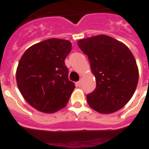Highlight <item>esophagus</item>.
Here are the masks:
<instances>
[{
    "instance_id": "34e87169",
    "label": "esophagus",
    "mask_w": 149,
    "mask_h": 149,
    "mask_svg": "<svg viewBox=\"0 0 149 149\" xmlns=\"http://www.w3.org/2000/svg\"><path fill=\"white\" fill-rule=\"evenodd\" d=\"M77 86H81V80H79V82H77Z\"/></svg>"
}]
</instances>
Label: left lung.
Returning <instances> with one entry per match:
<instances>
[{
    "instance_id": "obj_1",
    "label": "left lung",
    "mask_w": 149,
    "mask_h": 149,
    "mask_svg": "<svg viewBox=\"0 0 149 149\" xmlns=\"http://www.w3.org/2000/svg\"><path fill=\"white\" fill-rule=\"evenodd\" d=\"M78 46L89 59L96 87L86 95L89 106L100 113H112L131 100L136 88V62L124 44L107 35L82 39Z\"/></svg>"
}]
</instances>
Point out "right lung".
I'll return each instance as SVG.
<instances>
[{
	"mask_svg": "<svg viewBox=\"0 0 149 149\" xmlns=\"http://www.w3.org/2000/svg\"><path fill=\"white\" fill-rule=\"evenodd\" d=\"M67 40L51 38L26 50L17 69V83L33 107L52 113L66 106L74 89L68 79L65 59L71 50Z\"/></svg>",
	"mask_w": 149,
	"mask_h": 149,
	"instance_id": "add662e5",
	"label": "right lung"
}]
</instances>
